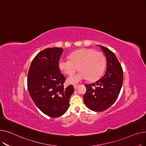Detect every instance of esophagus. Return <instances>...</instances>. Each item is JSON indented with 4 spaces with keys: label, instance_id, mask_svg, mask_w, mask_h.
<instances>
[{
    "label": "esophagus",
    "instance_id": "esophagus-1",
    "mask_svg": "<svg viewBox=\"0 0 146 146\" xmlns=\"http://www.w3.org/2000/svg\"><path fill=\"white\" fill-rule=\"evenodd\" d=\"M78 86H79L78 85H74V89H75V90H76L77 88L78 87Z\"/></svg>",
    "mask_w": 146,
    "mask_h": 146
}]
</instances>
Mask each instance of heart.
Listing matches in <instances>:
<instances>
[{"instance_id": "obj_1", "label": "heart", "mask_w": 146, "mask_h": 146, "mask_svg": "<svg viewBox=\"0 0 146 146\" xmlns=\"http://www.w3.org/2000/svg\"><path fill=\"white\" fill-rule=\"evenodd\" d=\"M70 59L60 58L58 67L63 73L70 75L77 70L78 74L67 78L68 83L75 84L88 78L90 81L98 79L103 72L106 65L104 55L93 49L82 48L74 51L69 56Z\"/></svg>"}]
</instances>
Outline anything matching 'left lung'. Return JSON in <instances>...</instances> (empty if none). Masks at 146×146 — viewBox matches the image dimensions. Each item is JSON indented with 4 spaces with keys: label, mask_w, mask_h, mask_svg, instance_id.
Segmentation results:
<instances>
[{
    "label": "left lung",
    "mask_w": 146,
    "mask_h": 146,
    "mask_svg": "<svg viewBox=\"0 0 146 146\" xmlns=\"http://www.w3.org/2000/svg\"><path fill=\"white\" fill-rule=\"evenodd\" d=\"M100 47L106 58L105 74L97 81L86 84L87 91L84 95V103L90 110L100 112L112 106L121 91L123 71L115 55L109 49Z\"/></svg>",
    "instance_id": "1"
}]
</instances>
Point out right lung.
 Wrapping results in <instances>:
<instances>
[{
	"mask_svg": "<svg viewBox=\"0 0 146 146\" xmlns=\"http://www.w3.org/2000/svg\"><path fill=\"white\" fill-rule=\"evenodd\" d=\"M64 49L49 48L33 58L28 74V88L36 107L50 117L64 114L70 106L69 100L74 92L73 85L64 88L65 76L58 67Z\"/></svg>",
	"mask_w": 146,
	"mask_h": 146,
	"instance_id": "obj_1",
	"label": "right lung"
}]
</instances>
